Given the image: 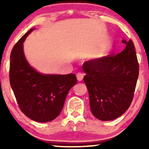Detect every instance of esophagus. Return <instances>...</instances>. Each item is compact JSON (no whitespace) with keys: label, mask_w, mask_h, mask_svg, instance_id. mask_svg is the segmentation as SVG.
<instances>
[{"label":"esophagus","mask_w":149,"mask_h":149,"mask_svg":"<svg viewBox=\"0 0 149 149\" xmlns=\"http://www.w3.org/2000/svg\"><path fill=\"white\" fill-rule=\"evenodd\" d=\"M76 77L78 81H81L83 78V73L81 72H78L76 74Z\"/></svg>","instance_id":"esophagus-1"}]
</instances>
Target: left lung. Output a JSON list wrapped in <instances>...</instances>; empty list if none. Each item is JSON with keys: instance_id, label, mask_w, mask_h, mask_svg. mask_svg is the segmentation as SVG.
Listing matches in <instances>:
<instances>
[{"instance_id": "left-lung-1", "label": "left lung", "mask_w": 149, "mask_h": 149, "mask_svg": "<svg viewBox=\"0 0 149 149\" xmlns=\"http://www.w3.org/2000/svg\"><path fill=\"white\" fill-rule=\"evenodd\" d=\"M126 47L118 54L85 61L83 78L88 90L92 113L100 120L122 116L132 102L139 63L132 40H122Z\"/></svg>"}]
</instances>
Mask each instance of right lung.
<instances>
[{"label": "right lung", "mask_w": 149, "mask_h": 149, "mask_svg": "<svg viewBox=\"0 0 149 149\" xmlns=\"http://www.w3.org/2000/svg\"><path fill=\"white\" fill-rule=\"evenodd\" d=\"M33 30L26 33L12 49L10 83L22 112L33 120L47 123L59 115L68 92L78 80L73 73L41 74L29 64L23 42Z\"/></svg>", "instance_id": "1"}]
</instances>
